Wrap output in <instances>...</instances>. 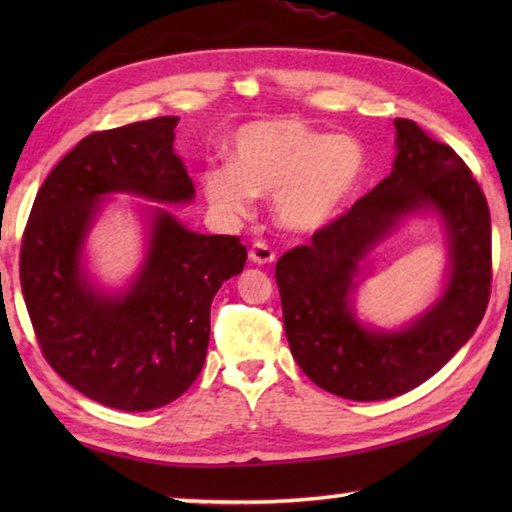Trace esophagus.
Returning <instances> with one entry per match:
<instances>
[{"mask_svg":"<svg viewBox=\"0 0 512 512\" xmlns=\"http://www.w3.org/2000/svg\"><path fill=\"white\" fill-rule=\"evenodd\" d=\"M248 259L257 266H264V264L275 262V253L271 246L264 244V241H257V244H253V248L248 250Z\"/></svg>","mask_w":512,"mask_h":512,"instance_id":"esophagus-1","label":"esophagus"}]
</instances>
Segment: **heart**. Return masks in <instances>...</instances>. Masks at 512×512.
Returning a JSON list of instances; mask_svg holds the SVG:
<instances>
[{"instance_id":"1","label":"heart","mask_w":512,"mask_h":512,"mask_svg":"<svg viewBox=\"0 0 512 512\" xmlns=\"http://www.w3.org/2000/svg\"><path fill=\"white\" fill-rule=\"evenodd\" d=\"M235 164H210L203 194L223 221L250 212L255 196H273L282 228L316 232L332 223L366 176V151L352 135H329L296 119L257 121L241 128Z\"/></svg>"}]
</instances>
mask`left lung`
Instances as JSON below:
<instances>
[{
  "label": "left lung",
  "mask_w": 512,
  "mask_h": 512,
  "mask_svg": "<svg viewBox=\"0 0 512 512\" xmlns=\"http://www.w3.org/2000/svg\"><path fill=\"white\" fill-rule=\"evenodd\" d=\"M395 133L391 176L275 266L293 359L316 386L354 402L388 400L436 375L470 341L490 298L492 230L479 183L415 121L395 119ZM420 213L436 215L448 237L441 296L402 328L363 324L353 291L367 253Z\"/></svg>",
  "instance_id": "1"
}]
</instances>
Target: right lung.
Listing matches in <instances>:
<instances>
[{"label": "right lung", "instance_id": "add662e5", "mask_svg": "<svg viewBox=\"0 0 512 512\" xmlns=\"http://www.w3.org/2000/svg\"><path fill=\"white\" fill-rule=\"evenodd\" d=\"M176 124L155 117L83 137L42 183L22 239V296L42 354L69 386L119 411L160 409L194 384L212 300L248 257L239 237L201 235L144 205L133 280L115 291L88 273L85 244L108 196L192 203L194 183L173 151Z\"/></svg>", "mask_w": 512, "mask_h": 512}]
</instances>
